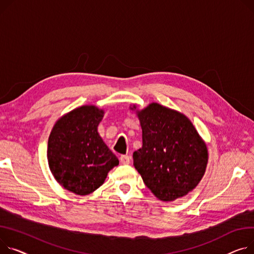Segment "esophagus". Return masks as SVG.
<instances>
[{
	"instance_id": "1",
	"label": "esophagus",
	"mask_w": 254,
	"mask_h": 254,
	"mask_svg": "<svg viewBox=\"0 0 254 254\" xmlns=\"http://www.w3.org/2000/svg\"><path fill=\"white\" fill-rule=\"evenodd\" d=\"M120 161H121V163H123V164H128L129 161H130V157H129L128 155H122V156L120 157Z\"/></svg>"
}]
</instances>
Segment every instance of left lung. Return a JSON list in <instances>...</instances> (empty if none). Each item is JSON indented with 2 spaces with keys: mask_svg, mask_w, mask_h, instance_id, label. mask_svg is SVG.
Returning a JSON list of instances; mask_svg holds the SVG:
<instances>
[{
  "mask_svg": "<svg viewBox=\"0 0 254 254\" xmlns=\"http://www.w3.org/2000/svg\"><path fill=\"white\" fill-rule=\"evenodd\" d=\"M137 115L143 146L132 154L134 168L158 199L174 201L187 195L205 173L206 144L189 118L179 111L151 103L137 110Z\"/></svg>",
  "mask_w": 254,
  "mask_h": 254,
  "instance_id": "left-lung-1",
  "label": "left lung"
}]
</instances>
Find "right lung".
<instances>
[{
  "label": "right lung",
  "instance_id": "right-lung-1",
  "mask_svg": "<svg viewBox=\"0 0 254 254\" xmlns=\"http://www.w3.org/2000/svg\"><path fill=\"white\" fill-rule=\"evenodd\" d=\"M104 111L78 107L60 117L48 141V162L56 181L76 195H88L102 185L117 157L98 132Z\"/></svg>",
  "mask_w": 254,
  "mask_h": 254
}]
</instances>
